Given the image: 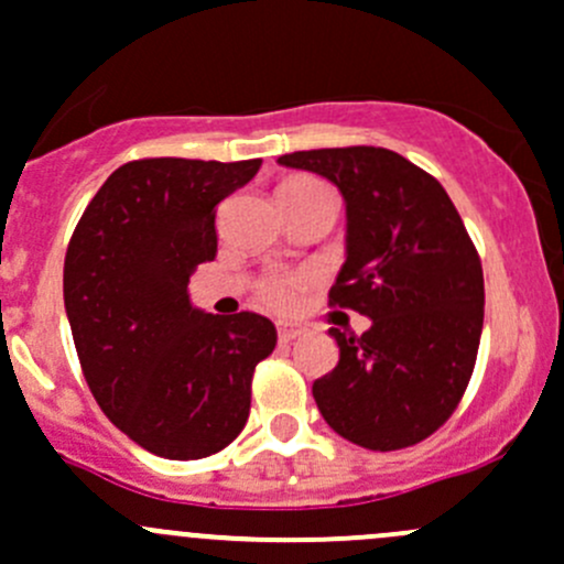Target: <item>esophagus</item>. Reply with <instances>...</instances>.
Here are the masks:
<instances>
[{
	"label": "esophagus",
	"instance_id": "obj_1",
	"mask_svg": "<svg viewBox=\"0 0 564 564\" xmlns=\"http://www.w3.org/2000/svg\"><path fill=\"white\" fill-rule=\"evenodd\" d=\"M275 328H278V339H281V341H292V339H297V336L306 334V325L286 323V319H281V323H278Z\"/></svg>",
	"mask_w": 564,
	"mask_h": 564
}]
</instances>
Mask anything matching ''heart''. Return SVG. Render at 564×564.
<instances>
[{"label": "heart", "mask_w": 564, "mask_h": 564, "mask_svg": "<svg viewBox=\"0 0 564 564\" xmlns=\"http://www.w3.org/2000/svg\"><path fill=\"white\" fill-rule=\"evenodd\" d=\"M319 188H325L323 183L294 177V181L283 183L281 192H319ZM308 283H312V275H306V272H272L258 283V297L272 312H292L300 306Z\"/></svg>", "instance_id": "1"}]
</instances>
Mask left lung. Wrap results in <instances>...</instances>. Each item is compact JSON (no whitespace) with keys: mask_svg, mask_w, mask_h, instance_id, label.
<instances>
[{"mask_svg":"<svg viewBox=\"0 0 564 564\" xmlns=\"http://www.w3.org/2000/svg\"><path fill=\"white\" fill-rule=\"evenodd\" d=\"M339 188L345 264L330 303L370 317L361 336L330 328L339 361L312 387L325 423L354 445L401 451L454 414L476 365L484 272L440 181L383 147L278 158Z\"/></svg>","mask_w":564,"mask_h":564,"instance_id":"8db88e82","label":"left lung"}]
</instances>
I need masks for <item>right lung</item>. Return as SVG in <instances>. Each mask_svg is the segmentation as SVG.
I'll return each mask as SVG.
<instances>
[{"mask_svg": "<svg viewBox=\"0 0 564 564\" xmlns=\"http://www.w3.org/2000/svg\"><path fill=\"white\" fill-rule=\"evenodd\" d=\"M261 161H130L68 241L63 303L83 376L110 423L163 459H203L239 436L256 365L275 347L261 314H205L188 297L217 256V205Z\"/></svg>", "mask_w": 564, "mask_h": 564, "instance_id": "add662e5", "label": "right lung"}]
</instances>
